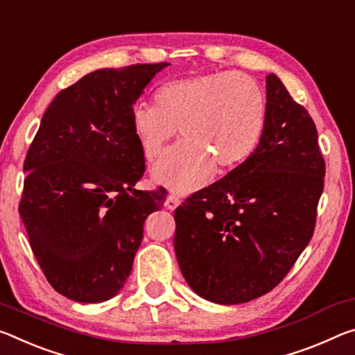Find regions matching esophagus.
Returning <instances> with one entry per match:
<instances>
[{
	"mask_svg": "<svg viewBox=\"0 0 355 355\" xmlns=\"http://www.w3.org/2000/svg\"><path fill=\"white\" fill-rule=\"evenodd\" d=\"M180 204H182V200H180V198L175 194H171L166 200V207L168 208V210H175Z\"/></svg>",
	"mask_w": 355,
	"mask_h": 355,
	"instance_id": "34e87169",
	"label": "esophagus"
}]
</instances>
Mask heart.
I'll use <instances>...</instances> for the list:
<instances>
[{
  "label": "heart",
  "mask_w": 355,
  "mask_h": 355,
  "mask_svg": "<svg viewBox=\"0 0 355 355\" xmlns=\"http://www.w3.org/2000/svg\"><path fill=\"white\" fill-rule=\"evenodd\" d=\"M155 105L132 107L134 136L148 161L162 153L177 128L183 142L161 157L153 178L177 193H189L215 171L245 161L266 126V98L250 76L221 71L173 80L155 94Z\"/></svg>",
  "instance_id": "obj_1"
}]
</instances>
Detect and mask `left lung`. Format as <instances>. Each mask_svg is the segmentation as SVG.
<instances>
[{
	"label": "left lung",
	"mask_w": 355,
	"mask_h": 355,
	"mask_svg": "<svg viewBox=\"0 0 355 355\" xmlns=\"http://www.w3.org/2000/svg\"><path fill=\"white\" fill-rule=\"evenodd\" d=\"M266 107L254 151L175 210L180 270L196 294L219 305L278 286L316 224L325 175L316 125L275 74L267 76Z\"/></svg>",
	"instance_id": "8db88e82"
}]
</instances>
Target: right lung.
<instances>
[{"label": "right lung", "mask_w": 355, "mask_h": 355, "mask_svg": "<svg viewBox=\"0 0 355 355\" xmlns=\"http://www.w3.org/2000/svg\"><path fill=\"white\" fill-rule=\"evenodd\" d=\"M168 63L89 72L56 94L28 150L19 213L52 288L67 299L115 297L132 270L144 223L167 191H140L145 157L132 105Z\"/></svg>", "instance_id": "obj_1"}]
</instances>
